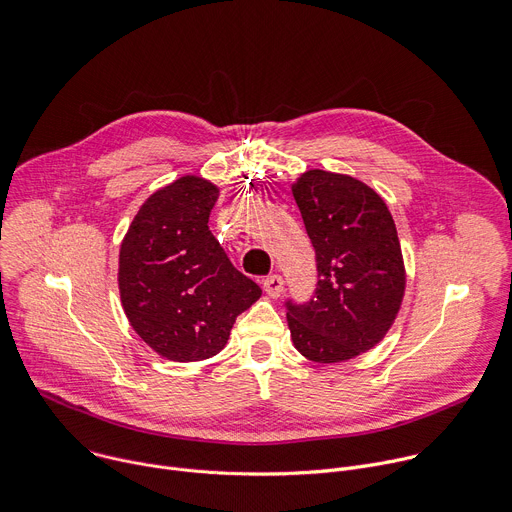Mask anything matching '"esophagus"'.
Listing matches in <instances>:
<instances>
[{
    "mask_svg": "<svg viewBox=\"0 0 512 512\" xmlns=\"http://www.w3.org/2000/svg\"><path fill=\"white\" fill-rule=\"evenodd\" d=\"M262 286H264V290H266V294L270 298H278L282 294V290H284V280L278 274H270V276L264 278Z\"/></svg>",
    "mask_w": 512,
    "mask_h": 512,
    "instance_id": "obj_1",
    "label": "esophagus"
}]
</instances>
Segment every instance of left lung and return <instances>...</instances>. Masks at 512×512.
Listing matches in <instances>:
<instances>
[{
  "label": "left lung",
  "mask_w": 512,
  "mask_h": 512,
  "mask_svg": "<svg viewBox=\"0 0 512 512\" xmlns=\"http://www.w3.org/2000/svg\"><path fill=\"white\" fill-rule=\"evenodd\" d=\"M317 254L315 296L286 300L294 347L315 363H341L373 349L393 325L405 268L385 201L363 181L311 169L292 185Z\"/></svg>",
  "instance_id": "1"
}]
</instances>
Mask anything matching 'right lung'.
<instances>
[{
	"instance_id": "1",
	"label": "right lung",
	"mask_w": 512,
	"mask_h": 512,
	"mask_svg": "<svg viewBox=\"0 0 512 512\" xmlns=\"http://www.w3.org/2000/svg\"><path fill=\"white\" fill-rule=\"evenodd\" d=\"M218 187L185 175L137 212L119 254V290L137 335L161 357L187 363L220 353L260 286L234 268L208 228Z\"/></svg>"
}]
</instances>
